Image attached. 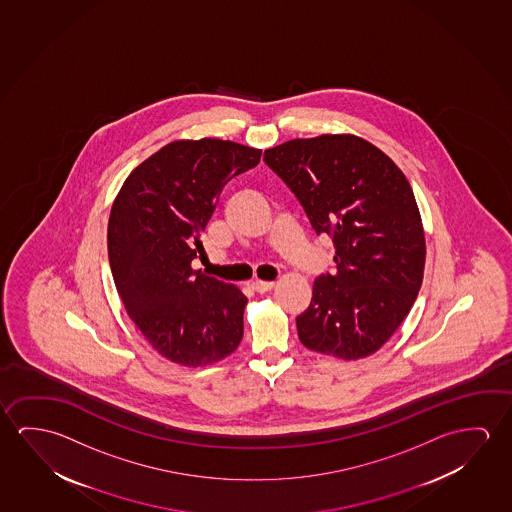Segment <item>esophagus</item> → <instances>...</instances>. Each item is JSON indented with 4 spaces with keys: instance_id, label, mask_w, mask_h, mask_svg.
Returning <instances> with one entry per match:
<instances>
[{
    "instance_id": "34e87169",
    "label": "esophagus",
    "mask_w": 512,
    "mask_h": 512,
    "mask_svg": "<svg viewBox=\"0 0 512 512\" xmlns=\"http://www.w3.org/2000/svg\"><path fill=\"white\" fill-rule=\"evenodd\" d=\"M274 286H276L274 281H260V279L252 281V288H254L258 293L270 292Z\"/></svg>"
}]
</instances>
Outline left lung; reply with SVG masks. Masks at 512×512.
<instances>
[{"label": "left lung", "mask_w": 512, "mask_h": 512, "mask_svg": "<svg viewBox=\"0 0 512 512\" xmlns=\"http://www.w3.org/2000/svg\"><path fill=\"white\" fill-rule=\"evenodd\" d=\"M263 160L333 238V274L297 317L304 347L345 361L381 349L420 292L425 235L413 188L379 147L356 135L295 138Z\"/></svg>", "instance_id": "left-lung-1"}]
</instances>
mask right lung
<instances>
[{
  "label": "right lung",
  "mask_w": 512,
  "mask_h": 512,
  "mask_svg": "<svg viewBox=\"0 0 512 512\" xmlns=\"http://www.w3.org/2000/svg\"><path fill=\"white\" fill-rule=\"evenodd\" d=\"M261 149L231 140H176L124 181L108 219V260L124 308L172 363L206 366L235 352L247 297L192 268L229 179L260 163Z\"/></svg>",
  "instance_id": "1"
}]
</instances>
